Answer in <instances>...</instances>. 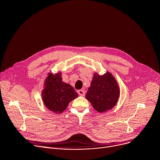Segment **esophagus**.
I'll return each mask as SVG.
<instances>
[{
	"instance_id": "esophagus-1",
	"label": "esophagus",
	"mask_w": 160,
	"mask_h": 160,
	"mask_svg": "<svg viewBox=\"0 0 160 160\" xmlns=\"http://www.w3.org/2000/svg\"><path fill=\"white\" fill-rule=\"evenodd\" d=\"M78 93L79 95L80 96H84L85 95V91L84 90H82V89H80V90H78Z\"/></svg>"
}]
</instances>
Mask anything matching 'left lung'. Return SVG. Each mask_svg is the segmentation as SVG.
I'll list each match as a JSON object with an SVG mask.
<instances>
[{
  "instance_id": "8db88e82",
  "label": "left lung",
  "mask_w": 160,
  "mask_h": 160,
  "mask_svg": "<svg viewBox=\"0 0 160 160\" xmlns=\"http://www.w3.org/2000/svg\"><path fill=\"white\" fill-rule=\"evenodd\" d=\"M119 95L118 86L112 74L95 73L86 97L97 112H104L116 105Z\"/></svg>"
}]
</instances>
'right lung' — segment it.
<instances>
[{
	"instance_id": "add662e5",
	"label": "right lung",
	"mask_w": 160,
	"mask_h": 160,
	"mask_svg": "<svg viewBox=\"0 0 160 160\" xmlns=\"http://www.w3.org/2000/svg\"><path fill=\"white\" fill-rule=\"evenodd\" d=\"M78 96L70 84L62 82L61 73L55 75L50 73L46 79L42 100L45 106L52 112H63L68 103Z\"/></svg>"
}]
</instances>
